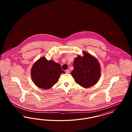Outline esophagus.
I'll use <instances>...</instances> for the list:
<instances>
[{"label": "esophagus", "instance_id": "1", "mask_svg": "<svg viewBox=\"0 0 132 132\" xmlns=\"http://www.w3.org/2000/svg\"><path fill=\"white\" fill-rule=\"evenodd\" d=\"M65 72H66V73L69 74V73H70V71L69 70H65Z\"/></svg>", "mask_w": 132, "mask_h": 132}]
</instances>
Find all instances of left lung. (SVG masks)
Wrapping results in <instances>:
<instances>
[{
	"label": "left lung",
	"mask_w": 132,
	"mask_h": 132,
	"mask_svg": "<svg viewBox=\"0 0 132 132\" xmlns=\"http://www.w3.org/2000/svg\"><path fill=\"white\" fill-rule=\"evenodd\" d=\"M83 53V56L78 55L75 58L74 69L71 74L76 83L83 88H88L98 81L101 77V66L93 55L86 51Z\"/></svg>",
	"instance_id": "obj_1"
}]
</instances>
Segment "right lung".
I'll list each match as a JSON object with an SVG mask.
<instances>
[{"instance_id": "add662e5", "label": "right lung", "mask_w": 132, "mask_h": 132, "mask_svg": "<svg viewBox=\"0 0 132 132\" xmlns=\"http://www.w3.org/2000/svg\"><path fill=\"white\" fill-rule=\"evenodd\" d=\"M65 73L59 63L42 57L32 67L31 79L38 88L47 89L57 82L61 74Z\"/></svg>"}]
</instances>
